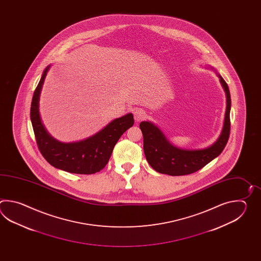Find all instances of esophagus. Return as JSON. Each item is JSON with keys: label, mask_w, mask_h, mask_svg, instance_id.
Returning a JSON list of instances; mask_svg holds the SVG:
<instances>
[{"label": "esophagus", "mask_w": 261, "mask_h": 261, "mask_svg": "<svg viewBox=\"0 0 261 261\" xmlns=\"http://www.w3.org/2000/svg\"><path fill=\"white\" fill-rule=\"evenodd\" d=\"M133 116H134L135 121L140 122V121L144 120V118L146 117V113L143 109H141V108H136L133 111Z\"/></svg>", "instance_id": "1"}]
</instances>
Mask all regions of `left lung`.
Masks as SVG:
<instances>
[{"instance_id": "1", "label": "left lung", "mask_w": 261, "mask_h": 261, "mask_svg": "<svg viewBox=\"0 0 261 261\" xmlns=\"http://www.w3.org/2000/svg\"><path fill=\"white\" fill-rule=\"evenodd\" d=\"M227 96L224 126L219 138L205 149H179L168 142L163 133L152 123L143 121L140 128L144 136V152L146 161L155 171L172 176L187 175L197 172L221 154L230 133V93L226 81L218 74Z\"/></svg>"}]
</instances>
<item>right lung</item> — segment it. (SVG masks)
<instances>
[{"mask_svg": "<svg viewBox=\"0 0 261 261\" xmlns=\"http://www.w3.org/2000/svg\"><path fill=\"white\" fill-rule=\"evenodd\" d=\"M49 67H46L43 72L31 106V120L38 149L49 164L65 172L78 174L100 172L108 163L117 141L133 127V114L113 120L100 132L83 141L70 144L58 142L44 129L38 110L40 92Z\"/></svg>", "mask_w": 261, "mask_h": 261, "instance_id": "obj_1", "label": "right lung"}]
</instances>
